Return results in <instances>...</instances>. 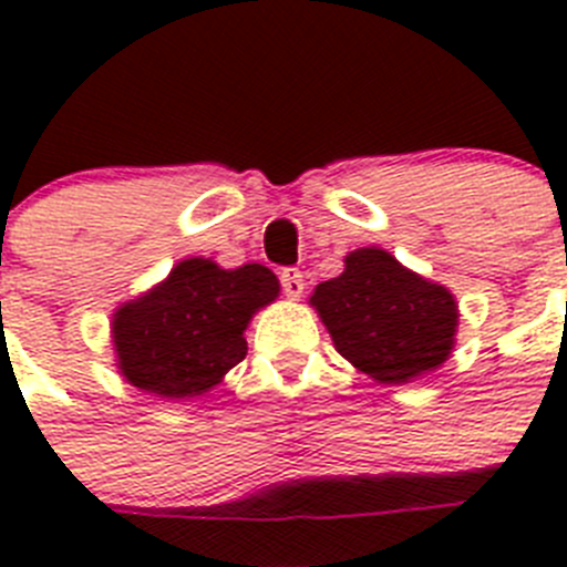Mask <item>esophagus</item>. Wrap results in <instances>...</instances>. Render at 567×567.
Segmentation results:
<instances>
[{"label":"esophagus","instance_id":"1","mask_svg":"<svg viewBox=\"0 0 567 567\" xmlns=\"http://www.w3.org/2000/svg\"><path fill=\"white\" fill-rule=\"evenodd\" d=\"M280 287H284V292H287V298H292V300H298L300 295H303V287H307V284H303V275L298 272V269H284V272H280Z\"/></svg>","mask_w":567,"mask_h":567}]
</instances>
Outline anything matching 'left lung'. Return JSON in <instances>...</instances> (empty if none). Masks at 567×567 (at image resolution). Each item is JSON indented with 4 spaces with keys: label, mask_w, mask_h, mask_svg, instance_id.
Returning a JSON list of instances; mask_svg holds the SVG:
<instances>
[{
    "label": "left lung",
    "mask_w": 567,
    "mask_h": 567,
    "mask_svg": "<svg viewBox=\"0 0 567 567\" xmlns=\"http://www.w3.org/2000/svg\"><path fill=\"white\" fill-rule=\"evenodd\" d=\"M309 303L334 349L385 385L437 372L457 343L460 309L452 289L412 272L380 247L346 255L343 272L318 284Z\"/></svg>",
    "instance_id": "8db88e82"
}]
</instances>
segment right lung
<instances>
[{
  "instance_id": "obj_1",
  "label": "right lung",
  "mask_w": 567,
  "mask_h": 567,
  "mask_svg": "<svg viewBox=\"0 0 567 567\" xmlns=\"http://www.w3.org/2000/svg\"><path fill=\"white\" fill-rule=\"evenodd\" d=\"M280 295L272 269H221L184 258L162 284L113 312L115 369L130 385L162 400L209 392L247 354L249 320Z\"/></svg>"
}]
</instances>
